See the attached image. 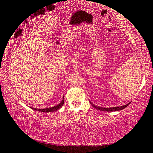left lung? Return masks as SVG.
Wrapping results in <instances>:
<instances>
[{"instance_id":"left-lung-1","label":"left lung","mask_w":153,"mask_h":153,"mask_svg":"<svg viewBox=\"0 0 153 153\" xmlns=\"http://www.w3.org/2000/svg\"><path fill=\"white\" fill-rule=\"evenodd\" d=\"M90 104L92 105V106L96 108V109L98 110H101V111H104V112H115V111H120L121 110H123L124 108H125L126 107H127L128 105L130 102L128 103L127 104L123 105V106H117V107H112V108H102V107H99V106H96V105H94L93 103L90 101Z\"/></svg>"}]
</instances>
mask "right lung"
Returning <instances> with one entry per match:
<instances>
[{"instance_id": "right-lung-1", "label": "right lung", "mask_w": 153, "mask_h": 153, "mask_svg": "<svg viewBox=\"0 0 153 153\" xmlns=\"http://www.w3.org/2000/svg\"><path fill=\"white\" fill-rule=\"evenodd\" d=\"M63 104H64V96H63V99L62 101L60 102L59 104H57L56 105H55L53 107H50V108H43V109H39V108H31L32 109L35 110L36 111H39V112H55L58 110H59L63 106Z\"/></svg>"}]
</instances>
